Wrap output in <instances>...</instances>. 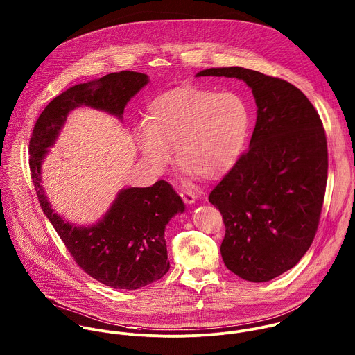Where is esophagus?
<instances>
[{
  "label": "esophagus",
  "instance_id": "esophagus-1",
  "mask_svg": "<svg viewBox=\"0 0 355 355\" xmlns=\"http://www.w3.org/2000/svg\"><path fill=\"white\" fill-rule=\"evenodd\" d=\"M181 198L184 199V202H185L187 205H193V203L196 202V195L192 193V192H189V191H182V192H181Z\"/></svg>",
  "mask_w": 355,
  "mask_h": 355
}]
</instances>
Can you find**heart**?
<instances>
[{
	"label": "heart",
	"instance_id": "b5f03b06",
	"mask_svg": "<svg viewBox=\"0 0 355 355\" xmlns=\"http://www.w3.org/2000/svg\"><path fill=\"white\" fill-rule=\"evenodd\" d=\"M249 130V112L235 92L180 87L155 98L135 139L157 170L173 162L203 180L221 177L236 160Z\"/></svg>",
	"mask_w": 355,
	"mask_h": 355
}]
</instances>
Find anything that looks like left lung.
Instances as JSON below:
<instances>
[{
  "instance_id": "left-lung-1",
  "label": "left lung",
  "mask_w": 355,
  "mask_h": 355,
  "mask_svg": "<svg viewBox=\"0 0 355 355\" xmlns=\"http://www.w3.org/2000/svg\"><path fill=\"white\" fill-rule=\"evenodd\" d=\"M202 76L243 80L256 99L249 150L209 202L224 218L227 268L249 282H268L293 268L314 241L328 180L325 130L309 98L282 78L239 66Z\"/></svg>"
}]
</instances>
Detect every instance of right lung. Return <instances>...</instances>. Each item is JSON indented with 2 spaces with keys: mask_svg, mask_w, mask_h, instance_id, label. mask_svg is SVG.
<instances>
[{
  "mask_svg": "<svg viewBox=\"0 0 355 355\" xmlns=\"http://www.w3.org/2000/svg\"><path fill=\"white\" fill-rule=\"evenodd\" d=\"M148 83L146 74L124 70L70 87L42 110L28 144L31 178L44 214L76 263L113 289L135 291L167 274L164 230L175 214L185 211L182 199L163 180L148 188H124L99 221L77 225L51 207L41 184V166L71 110L88 106L121 120L127 102Z\"/></svg>",
  "mask_w": 355,
  "mask_h": 355,
  "instance_id": "right-lung-1",
  "label": "right lung"
}]
</instances>
